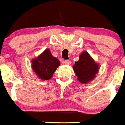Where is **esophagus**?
Returning <instances> with one entry per match:
<instances>
[{"mask_svg": "<svg viewBox=\"0 0 125 125\" xmlns=\"http://www.w3.org/2000/svg\"><path fill=\"white\" fill-rule=\"evenodd\" d=\"M64 63L66 64H71V61L69 60H66L64 61Z\"/></svg>", "mask_w": 125, "mask_h": 125, "instance_id": "esophagus-1", "label": "esophagus"}]
</instances>
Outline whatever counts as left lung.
Listing matches in <instances>:
<instances>
[{
  "label": "left lung",
  "mask_w": 125,
  "mask_h": 125,
  "mask_svg": "<svg viewBox=\"0 0 125 125\" xmlns=\"http://www.w3.org/2000/svg\"><path fill=\"white\" fill-rule=\"evenodd\" d=\"M73 69L78 80L81 83H86L95 77L99 66L87 52H83L79 56V61L75 62Z\"/></svg>",
  "instance_id": "8db88e82"
}]
</instances>
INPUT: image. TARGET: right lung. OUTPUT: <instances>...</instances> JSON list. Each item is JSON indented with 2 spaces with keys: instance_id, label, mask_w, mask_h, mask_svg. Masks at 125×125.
Returning <instances> with one entry per match:
<instances>
[{
  "instance_id": "right-lung-1",
  "label": "right lung",
  "mask_w": 125,
  "mask_h": 125,
  "mask_svg": "<svg viewBox=\"0 0 125 125\" xmlns=\"http://www.w3.org/2000/svg\"><path fill=\"white\" fill-rule=\"evenodd\" d=\"M33 70L39 78L47 80L52 78L53 73L60 65L57 58L52 56L49 49H46L37 58L32 60Z\"/></svg>"
}]
</instances>
